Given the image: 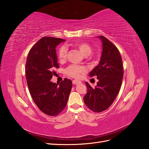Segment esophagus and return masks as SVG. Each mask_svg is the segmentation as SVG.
I'll return each mask as SVG.
<instances>
[{"mask_svg": "<svg viewBox=\"0 0 149 149\" xmlns=\"http://www.w3.org/2000/svg\"><path fill=\"white\" fill-rule=\"evenodd\" d=\"M80 83V81L79 80H77V79H74L73 81V84H79Z\"/></svg>", "mask_w": 149, "mask_h": 149, "instance_id": "34e87169", "label": "esophagus"}]
</instances>
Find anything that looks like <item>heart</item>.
I'll use <instances>...</instances> for the list:
<instances>
[{"mask_svg": "<svg viewBox=\"0 0 149 149\" xmlns=\"http://www.w3.org/2000/svg\"><path fill=\"white\" fill-rule=\"evenodd\" d=\"M74 46L78 48L79 49V51L83 53V55L86 56H88L92 51V48L90 46V45L85 42H76L74 43ZM67 54V47L65 45H61L57 52V55L58 58H59L60 60H63L66 58ZM85 71L86 70L84 68L73 65L69 66L65 70V72L67 74L76 78H79L81 74L85 73Z\"/></svg>", "mask_w": 149, "mask_h": 149, "instance_id": "obj_1", "label": "heart"}]
</instances>
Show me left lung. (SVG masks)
<instances>
[{
  "mask_svg": "<svg viewBox=\"0 0 149 149\" xmlns=\"http://www.w3.org/2000/svg\"><path fill=\"white\" fill-rule=\"evenodd\" d=\"M102 42V55L100 63L90 72L96 76V86L93 88L86 82L88 91L84 96L85 104L90 110L100 112L107 109L118 96L123 79V60L118 49L109 40L99 36Z\"/></svg>",
  "mask_w": 149,
  "mask_h": 149,
  "instance_id": "1",
  "label": "left lung"
}]
</instances>
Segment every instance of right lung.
Instances as JSON below:
<instances>
[{
	"label": "right lung",
	"mask_w": 149,
	"mask_h": 149,
	"mask_svg": "<svg viewBox=\"0 0 149 149\" xmlns=\"http://www.w3.org/2000/svg\"><path fill=\"white\" fill-rule=\"evenodd\" d=\"M65 40L43 37L30 50L25 65L26 83L30 95L43 113L55 116L65 109L72 88L65 78L60 84L50 81L59 68L56 47Z\"/></svg>",
	"instance_id": "add662e5"
}]
</instances>
